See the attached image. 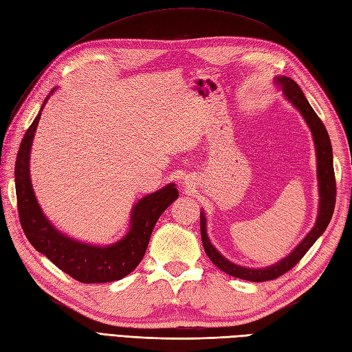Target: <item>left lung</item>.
<instances>
[{"label": "left lung", "instance_id": "left-lung-1", "mask_svg": "<svg viewBox=\"0 0 352 352\" xmlns=\"http://www.w3.org/2000/svg\"><path fill=\"white\" fill-rule=\"evenodd\" d=\"M276 82L282 85L285 97L300 110V113H302V116L305 118L306 124L309 125L314 135L316 161H318V185H320V197H321L320 213H318V219L315 222V227L311 230V233L303 239L302 243H300L288 256H285L284 260H280L279 263L265 269H248V267H242V265H237L234 263H230L215 250V248H213V245L209 242L208 233H206L204 213L201 212L200 215L201 242L210 261L215 264L218 269L228 273L231 276L245 279V280H252V282H264V280L276 279L284 275V273H287L288 270L293 269L294 265L303 258V255L309 251V248L316 242V239L324 233V230L327 228L329 222L333 217L334 204H336V177H334L333 151H331L329 133L325 130V126L321 119L318 118V115L315 113V110L311 107L309 102H307L303 91L300 89V87L293 79H289V77H278Z\"/></svg>", "mask_w": 352, "mask_h": 352}]
</instances>
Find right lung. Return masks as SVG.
Returning a JSON list of instances; mask_svg holds the SVG:
<instances>
[{
  "mask_svg": "<svg viewBox=\"0 0 352 352\" xmlns=\"http://www.w3.org/2000/svg\"><path fill=\"white\" fill-rule=\"evenodd\" d=\"M40 115L38 111L25 133L14 166L16 199L25 236L58 269L82 284H102L125 278L142 261L153 227L161 213L177 199V190L170 184L157 192L143 197L133 209L130 231L115 245L92 246L64 236L43 215L31 186L30 151Z\"/></svg>",
  "mask_w": 352,
  "mask_h": 352,
  "instance_id": "add662e5",
  "label": "right lung"
}]
</instances>
